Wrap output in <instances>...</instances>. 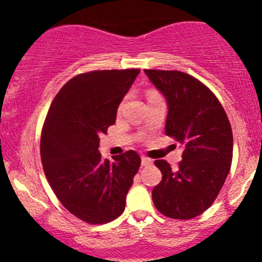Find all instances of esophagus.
Segmentation results:
<instances>
[{
	"label": "esophagus",
	"mask_w": 262,
	"mask_h": 262,
	"mask_svg": "<svg viewBox=\"0 0 262 262\" xmlns=\"http://www.w3.org/2000/svg\"><path fill=\"white\" fill-rule=\"evenodd\" d=\"M141 164H142L143 167L151 166V164H152V160H151V158H148V157H145V156H143V157L141 158Z\"/></svg>",
	"instance_id": "1"
}]
</instances>
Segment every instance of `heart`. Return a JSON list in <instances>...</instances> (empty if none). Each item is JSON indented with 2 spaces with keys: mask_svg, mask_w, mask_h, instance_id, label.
Here are the masks:
<instances>
[{
  "mask_svg": "<svg viewBox=\"0 0 262 262\" xmlns=\"http://www.w3.org/2000/svg\"><path fill=\"white\" fill-rule=\"evenodd\" d=\"M155 95H158V93L155 92V90H149V92L147 93V99L151 98V96H155Z\"/></svg>",
  "mask_w": 262,
  "mask_h": 262,
  "instance_id": "b5f03b06",
  "label": "heart"
}]
</instances>
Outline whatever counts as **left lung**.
I'll return each mask as SVG.
<instances>
[{
	"label": "left lung",
	"mask_w": 262,
	"mask_h": 262,
	"mask_svg": "<svg viewBox=\"0 0 262 262\" xmlns=\"http://www.w3.org/2000/svg\"><path fill=\"white\" fill-rule=\"evenodd\" d=\"M145 73L167 99L166 135L184 146L176 170L167 161H155L162 181L152 190V201L168 218H195L213 204L230 170V122L218 98L194 76L178 70Z\"/></svg>",
	"instance_id": "obj_1"
}]
</instances>
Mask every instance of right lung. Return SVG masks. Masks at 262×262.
Returning a JSON list of instances; mask_svg holds the SVG:
<instances>
[{"instance_id": "add662e5", "label": "right lung", "mask_w": 262, "mask_h": 262, "mask_svg": "<svg viewBox=\"0 0 262 262\" xmlns=\"http://www.w3.org/2000/svg\"><path fill=\"white\" fill-rule=\"evenodd\" d=\"M140 69L94 70L75 75L52 101L40 136V158L53 192L68 211L88 224H105L125 210L140 168L137 152H99V135L115 123L117 107Z\"/></svg>"}]
</instances>
